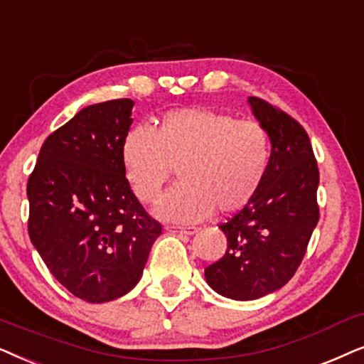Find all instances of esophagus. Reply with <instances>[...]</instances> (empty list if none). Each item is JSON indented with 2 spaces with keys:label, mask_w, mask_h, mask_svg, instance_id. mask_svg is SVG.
<instances>
[{
  "label": "esophagus",
  "mask_w": 364,
  "mask_h": 364,
  "mask_svg": "<svg viewBox=\"0 0 364 364\" xmlns=\"http://www.w3.org/2000/svg\"><path fill=\"white\" fill-rule=\"evenodd\" d=\"M173 232H178V235H186V236H191L195 235V232L198 231V228L195 226H188V228H183V226H171L169 228Z\"/></svg>",
  "instance_id": "1"
}]
</instances>
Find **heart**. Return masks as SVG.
I'll return each mask as SVG.
<instances>
[{
    "label": "heart",
    "instance_id": "obj_1",
    "mask_svg": "<svg viewBox=\"0 0 364 364\" xmlns=\"http://www.w3.org/2000/svg\"><path fill=\"white\" fill-rule=\"evenodd\" d=\"M271 158L268 129L256 119H236L208 108L169 111L151 129H129L121 159L138 200L154 203L179 169L183 183L156 206L171 223H198L245 208L263 185Z\"/></svg>",
    "mask_w": 364,
    "mask_h": 364
}]
</instances>
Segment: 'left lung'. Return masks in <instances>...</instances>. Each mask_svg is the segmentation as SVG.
Masks as SVG:
<instances>
[{"label":"left lung","mask_w":364,"mask_h":364,"mask_svg":"<svg viewBox=\"0 0 364 364\" xmlns=\"http://www.w3.org/2000/svg\"><path fill=\"white\" fill-rule=\"evenodd\" d=\"M248 103L268 129L269 166L253 200L220 226L228 250L205 269L208 284L236 301L284 287L301 264L319 220V171L308 133L268 101L251 96Z\"/></svg>","instance_id":"1"}]
</instances>
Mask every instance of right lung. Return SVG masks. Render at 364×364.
Here are the masks:
<instances>
[{
    "mask_svg": "<svg viewBox=\"0 0 364 364\" xmlns=\"http://www.w3.org/2000/svg\"><path fill=\"white\" fill-rule=\"evenodd\" d=\"M133 105L86 106L46 138L28 179L31 243L63 287L88 303L132 291L161 235L124 176Z\"/></svg>",
    "mask_w": 364,
    "mask_h": 364,
    "instance_id": "add662e5",
    "label": "right lung"
}]
</instances>
